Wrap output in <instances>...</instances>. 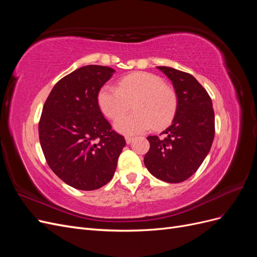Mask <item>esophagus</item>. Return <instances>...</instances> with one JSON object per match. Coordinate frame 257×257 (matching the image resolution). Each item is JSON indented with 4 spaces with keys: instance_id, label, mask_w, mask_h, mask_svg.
I'll return each mask as SVG.
<instances>
[{
    "instance_id": "1",
    "label": "esophagus",
    "mask_w": 257,
    "mask_h": 257,
    "mask_svg": "<svg viewBox=\"0 0 257 257\" xmlns=\"http://www.w3.org/2000/svg\"><path fill=\"white\" fill-rule=\"evenodd\" d=\"M133 141H134V138H133V137H130V136H126V137H125V142H126V144H127V145H130V144L133 143Z\"/></svg>"
}]
</instances>
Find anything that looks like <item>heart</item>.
I'll return each instance as SVG.
<instances>
[{"mask_svg": "<svg viewBox=\"0 0 257 257\" xmlns=\"http://www.w3.org/2000/svg\"><path fill=\"white\" fill-rule=\"evenodd\" d=\"M133 102L136 112L121 117L113 124L114 130L123 135H137L153 126H165L177 109L175 91L161 77L147 72L123 77L118 88L106 84L97 94L100 110L112 120L125 113Z\"/></svg>", "mask_w": 257, "mask_h": 257, "instance_id": "obj_1", "label": "heart"}]
</instances>
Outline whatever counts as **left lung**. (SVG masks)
<instances>
[{
  "instance_id": "8db88e82",
  "label": "left lung",
  "mask_w": 257,
  "mask_h": 257,
  "mask_svg": "<svg viewBox=\"0 0 257 257\" xmlns=\"http://www.w3.org/2000/svg\"><path fill=\"white\" fill-rule=\"evenodd\" d=\"M172 81L177 95L175 118L164 137L148 136L144 163L150 174L168 183L189 179L208 155L214 138L211 98L195 77L173 67L157 66Z\"/></svg>"
}]
</instances>
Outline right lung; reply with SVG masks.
I'll use <instances>...</instances> for the list:
<instances>
[{"label": "right lung", "instance_id": "1", "mask_svg": "<svg viewBox=\"0 0 257 257\" xmlns=\"http://www.w3.org/2000/svg\"><path fill=\"white\" fill-rule=\"evenodd\" d=\"M87 65L57 82L43 108L38 133L49 167L62 181L81 191L109 182L125 146L100 111L97 94L114 74Z\"/></svg>", "mask_w": 257, "mask_h": 257}]
</instances>
